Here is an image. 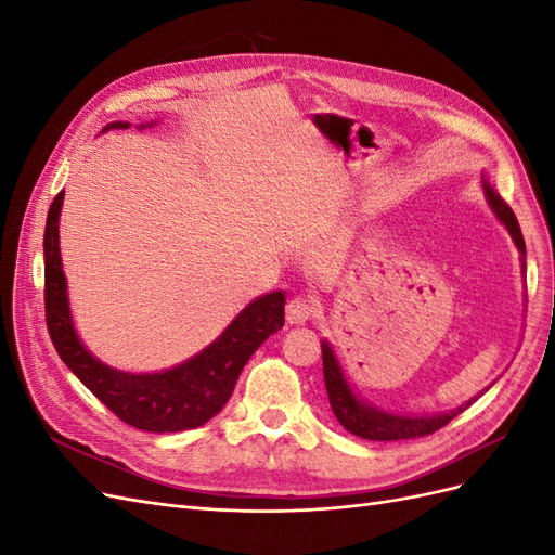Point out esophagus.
Returning <instances> with one entry per match:
<instances>
[{
	"mask_svg": "<svg viewBox=\"0 0 555 555\" xmlns=\"http://www.w3.org/2000/svg\"><path fill=\"white\" fill-rule=\"evenodd\" d=\"M312 312H314L312 300H308L306 296H296V298H292L289 304H287V322L292 326H300V324L308 322V319L312 317Z\"/></svg>",
	"mask_w": 555,
	"mask_h": 555,
	"instance_id": "esophagus-1",
	"label": "esophagus"
}]
</instances>
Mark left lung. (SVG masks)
Returning a JSON list of instances; mask_svg holds the SVG:
<instances>
[{
    "mask_svg": "<svg viewBox=\"0 0 555 555\" xmlns=\"http://www.w3.org/2000/svg\"><path fill=\"white\" fill-rule=\"evenodd\" d=\"M483 184V194L486 201H489L491 210L495 212V217L500 220V224L509 231V236L516 245V249L520 251V263H524V273H526V241L524 233H520V227L516 222V215L512 212V208L502 201V196L493 190V184L481 178ZM322 359H324V382H326V393H328V402L331 410L338 418L340 426L345 430H349L351 435L363 440H377V442H391V440H412V438H424V435H430L435 430H440L442 426H447L453 416H459L469 402H475L486 389L473 398L467 400L465 405L449 410V412H440V414H396V412H386L379 410L371 402L363 400L359 393H354L351 384L343 371V365L335 357V351L331 347L328 340H322Z\"/></svg>",
    "mask_w": 555,
    "mask_h": 555,
    "instance_id": "left-lung-1",
    "label": "left lung"
}]
</instances>
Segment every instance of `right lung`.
Masks as SVG:
<instances>
[{
  "instance_id": "obj_1",
  "label": "right lung",
  "mask_w": 555,
  "mask_h": 555,
  "mask_svg": "<svg viewBox=\"0 0 555 555\" xmlns=\"http://www.w3.org/2000/svg\"><path fill=\"white\" fill-rule=\"evenodd\" d=\"M111 122L108 129H127ZM153 122L141 125V129ZM64 192L48 210L43 233L46 324L66 367L125 424L147 433H178L204 426L233 393L238 375L259 345L284 326V292L251 300L233 322L192 359L159 373H127L99 361L82 345L69 308V289L60 257V215Z\"/></svg>"
}]
</instances>
